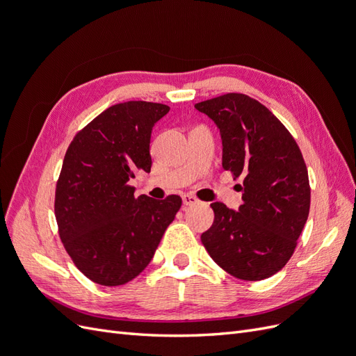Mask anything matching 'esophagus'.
Returning <instances> with one entry per match:
<instances>
[{"label":"esophagus","instance_id":"1","mask_svg":"<svg viewBox=\"0 0 356 356\" xmlns=\"http://www.w3.org/2000/svg\"><path fill=\"white\" fill-rule=\"evenodd\" d=\"M182 203L186 204V207H191V204H195V203H197V199L193 196V195H182Z\"/></svg>","mask_w":356,"mask_h":356}]
</instances>
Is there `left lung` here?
I'll return each instance as SVG.
<instances>
[{"label":"left lung","mask_w":356,"mask_h":356,"mask_svg":"<svg viewBox=\"0 0 356 356\" xmlns=\"http://www.w3.org/2000/svg\"><path fill=\"white\" fill-rule=\"evenodd\" d=\"M195 108L220 129L222 168L234 178L243 177L239 211L211 203L215 218L202 234V243L234 277H270L293 255L309 217L305 159L286 127L250 96L227 93Z\"/></svg>","instance_id":"1"}]
</instances>
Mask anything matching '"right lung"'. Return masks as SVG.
<instances>
[{"instance_id":"add662e5","label":"right lung","mask_w":356,"mask_h":356,"mask_svg":"<svg viewBox=\"0 0 356 356\" xmlns=\"http://www.w3.org/2000/svg\"><path fill=\"white\" fill-rule=\"evenodd\" d=\"M169 113L163 104H115L74 136L56 184L60 241L79 270L95 284L132 281L152 261L179 196L156 200L127 182L149 172L153 126Z\"/></svg>"}]
</instances>
